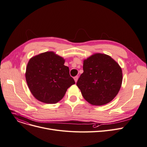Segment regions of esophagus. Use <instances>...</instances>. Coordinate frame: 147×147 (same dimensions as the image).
I'll return each mask as SVG.
<instances>
[{
	"mask_svg": "<svg viewBox=\"0 0 147 147\" xmlns=\"http://www.w3.org/2000/svg\"><path fill=\"white\" fill-rule=\"evenodd\" d=\"M78 79H79V77H78L77 76H75V77H74V81H75L76 83H77Z\"/></svg>",
	"mask_w": 147,
	"mask_h": 147,
	"instance_id": "1",
	"label": "esophagus"
}]
</instances>
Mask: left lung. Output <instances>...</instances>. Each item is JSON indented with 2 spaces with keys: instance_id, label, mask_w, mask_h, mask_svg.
<instances>
[{
  "instance_id": "left-lung-1",
  "label": "left lung",
  "mask_w": 147,
  "mask_h": 147,
  "mask_svg": "<svg viewBox=\"0 0 147 147\" xmlns=\"http://www.w3.org/2000/svg\"><path fill=\"white\" fill-rule=\"evenodd\" d=\"M83 73L77 82L84 99L93 105L111 102L118 94L122 82L119 65L109 55L94 54L83 61Z\"/></svg>"
}]
</instances>
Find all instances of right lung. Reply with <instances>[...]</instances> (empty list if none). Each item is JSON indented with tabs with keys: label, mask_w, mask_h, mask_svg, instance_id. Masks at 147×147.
I'll return each mask as SVG.
<instances>
[{
	"label": "right lung",
	"mask_w": 147,
	"mask_h": 147,
	"mask_svg": "<svg viewBox=\"0 0 147 147\" xmlns=\"http://www.w3.org/2000/svg\"><path fill=\"white\" fill-rule=\"evenodd\" d=\"M64 58L54 52H45L32 57L26 68V81L29 90L40 102L54 104L61 100L67 90L75 84L64 65Z\"/></svg>",
	"instance_id": "right-lung-1"
}]
</instances>
